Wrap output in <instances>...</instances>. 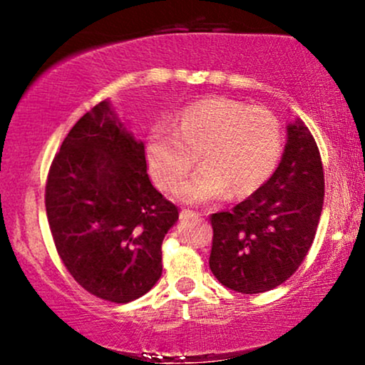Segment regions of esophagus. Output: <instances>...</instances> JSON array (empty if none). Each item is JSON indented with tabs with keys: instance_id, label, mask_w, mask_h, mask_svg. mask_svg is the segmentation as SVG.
<instances>
[{
	"instance_id": "1",
	"label": "esophagus",
	"mask_w": 365,
	"mask_h": 365,
	"mask_svg": "<svg viewBox=\"0 0 365 365\" xmlns=\"http://www.w3.org/2000/svg\"><path fill=\"white\" fill-rule=\"evenodd\" d=\"M200 216L202 215L192 211V209H182V212H180V217H182V220H195V217H200Z\"/></svg>"
}]
</instances>
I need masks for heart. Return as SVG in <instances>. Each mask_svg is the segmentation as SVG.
Wrapping results in <instances>:
<instances>
[{
	"mask_svg": "<svg viewBox=\"0 0 365 365\" xmlns=\"http://www.w3.org/2000/svg\"><path fill=\"white\" fill-rule=\"evenodd\" d=\"M283 139L279 121L264 108L212 98L188 104L173 125L159 121L145 137V163L163 190H173L195 163L199 170L178 187L177 199L202 204L226 194L245 195L271 177Z\"/></svg>",
	"mask_w": 365,
	"mask_h": 365,
	"instance_id": "1",
	"label": "heart"
}]
</instances>
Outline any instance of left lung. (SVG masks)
Instances as JSON below:
<instances>
[{"label": "left lung", "mask_w": 365, "mask_h": 365, "mask_svg": "<svg viewBox=\"0 0 365 365\" xmlns=\"http://www.w3.org/2000/svg\"><path fill=\"white\" fill-rule=\"evenodd\" d=\"M266 183L235 207L211 216L209 267L240 293H262L299 269L316 237L324 202V173L316 140L297 118Z\"/></svg>", "instance_id": "obj_1"}]
</instances>
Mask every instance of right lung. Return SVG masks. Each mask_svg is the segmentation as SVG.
<instances>
[{
  "label": "right lung",
  "mask_w": 365,
  "mask_h": 365,
  "mask_svg": "<svg viewBox=\"0 0 365 365\" xmlns=\"http://www.w3.org/2000/svg\"><path fill=\"white\" fill-rule=\"evenodd\" d=\"M46 215L75 282L99 299L127 304L161 278V244L178 207L150 183L144 142L103 101L73 125L54 156Z\"/></svg>",
  "instance_id": "1"
}]
</instances>
